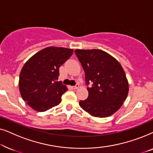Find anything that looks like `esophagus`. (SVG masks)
<instances>
[{
    "mask_svg": "<svg viewBox=\"0 0 153 153\" xmlns=\"http://www.w3.org/2000/svg\"><path fill=\"white\" fill-rule=\"evenodd\" d=\"M72 88H73V89H78L79 88V85L76 84V85H75V86H73Z\"/></svg>",
    "mask_w": 153,
    "mask_h": 153,
    "instance_id": "esophagus-1",
    "label": "esophagus"
}]
</instances>
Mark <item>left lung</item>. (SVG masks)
Returning a JSON list of instances; mask_svg holds the SVG:
<instances>
[{"label": "left lung", "instance_id": "obj_1", "mask_svg": "<svg viewBox=\"0 0 153 153\" xmlns=\"http://www.w3.org/2000/svg\"><path fill=\"white\" fill-rule=\"evenodd\" d=\"M76 55L85 71L88 97L79 106L98 118L111 116L121 107L129 93V83L120 62L100 49H76Z\"/></svg>", "mask_w": 153, "mask_h": 153}]
</instances>
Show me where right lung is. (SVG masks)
I'll return each instance as SVG.
<instances>
[{"mask_svg": "<svg viewBox=\"0 0 153 153\" xmlns=\"http://www.w3.org/2000/svg\"><path fill=\"white\" fill-rule=\"evenodd\" d=\"M73 51L68 48L49 47L37 52L24 64L19 88L22 99L33 109L46 111L61 102L68 88L58 81L59 68Z\"/></svg>", "mask_w": 153, "mask_h": 153, "instance_id": "1", "label": "right lung"}]
</instances>
